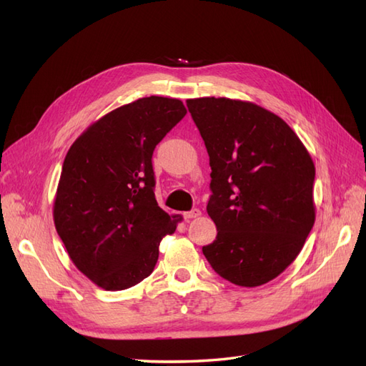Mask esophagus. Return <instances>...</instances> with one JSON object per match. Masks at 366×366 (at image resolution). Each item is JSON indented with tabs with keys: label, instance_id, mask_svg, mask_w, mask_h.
Masks as SVG:
<instances>
[{
	"label": "esophagus",
	"instance_id": "esophagus-1",
	"mask_svg": "<svg viewBox=\"0 0 366 366\" xmlns=\"http://www.w3.org/2000/svg\"><path fill=\"white\" fill-rule=\"evenodd\" d=\"M200 215H202V210L200 209H192V210H189V212H184L183 214L184 219H192V218H197V217H200Z\"/></svg>",
	"mask_w": 366,
	"mask_h": 366
}]
</instances>
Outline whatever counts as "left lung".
I'll return each mask as SVG.
<instances>
[{
    "label": "left lung",
    "mask_w": 366,
    "mask_h": 366,
    "mask_svg": "<svg viewBox=\"0 0 366 366\" xmlns=\"http://www.w3.org/2000/svg\"><path fill=\"white\" fill-rule=\"evenodd\" d=\"M210 164L207 214L217 239L203 253L229 282L258 287L296 259L315 224V163L285 122L257 104L187 99Z\"/></svg>",
    "instance_id": "obj_1"
}]
</instances>
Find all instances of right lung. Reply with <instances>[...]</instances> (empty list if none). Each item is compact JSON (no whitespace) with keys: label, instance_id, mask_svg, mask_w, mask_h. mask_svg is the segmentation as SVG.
<instances>
[{"label":"right lung","instance_id":"add662e5","mask_svg":"<svg viewBox=\"0 0 366 366\" xmlns=\"http://www.w3.org/2000/svg\"><path fill=\"white\" fill-rule=\"evenodd\" d=\"M184 114L179 99H137L96 120L65 156L54 226L73 264L104 290L148 278L160 241L183 219L157 204L151 159Z\"/></svg>","mask_w":366,"mask_h":366}]
</instances>
